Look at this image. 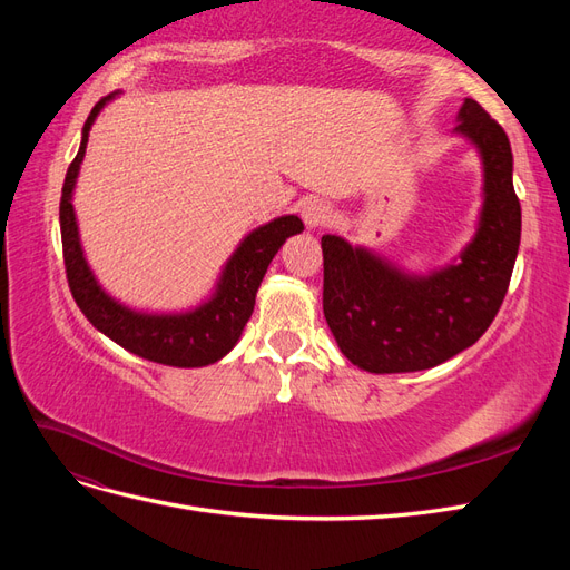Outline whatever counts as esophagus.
<instances>
[{
    "mask_svg": "<svg viewBox=\"0 0 570 570\" xmlns=\"http://www.w3.org/2000/svg\"><path fill=\"white\" fill-rule=\"evenodd\" d=\"M302 218L306 223V228H323V226H331V223L335 220V212H333L331 204L314 199V202L304 204Z\"/></svg>",
    "mask_w": 570,
    "mask_h": 570,
    "instance_id": "esophagus-1",
    "label": "esophagus"
}]
</instances>
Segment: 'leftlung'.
Returning a JSON list of instances; mask_svg holds the SVG:
<instances>
[{"instance_id": "obj_1", "label": "left lung", "mask_w": 570, "mask_h": 570, "mask_svg": "<svg viewBox=\"0 0 570 570\" xmlns=\"http://www.w3.org/2000/svg\"><path fill=\"white\" fill-rule=\"evenodd\" d=\"M456 132L478 147L485 202L461 262L409 275L364 247L323 235V314L337 347L368 373H411L469 350L504 302L521 245V202L504 128L465 99Z\"/></svg>"}]
</instances>
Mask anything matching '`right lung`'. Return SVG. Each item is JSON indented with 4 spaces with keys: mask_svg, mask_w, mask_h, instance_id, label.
Here are the masks:
<instances>
[{
    "mask_svg": "<svg viewBox=\"0 0 570 570\" xmlns=\"http://www.w3.org/2000/svg\"><path fill=\"white\" fill-rule=\"evenodd\" d=\"M116 95L118 92L99 99L92 107L82 126L80 149L66 170L59 204V223L68 287H71V295L85 318L124 350L164 366H209L214 361L226 356L237 344L239 335H243V327L254 312L256 289L264 281L268 264L289 235L304 230V223L297 216H281L266 223V226L252 230L228 258L214 297L197 306L195 312L142 314L111 299L99 287L88 262H85L71 197L85 157V147H88L90 128L97 114Z\"/></svg>",
    "mask_w": 570,
    "mask_h": 570,
    "instance_id": "obj_1",
    "label": "right lung"
}]
</instances>
